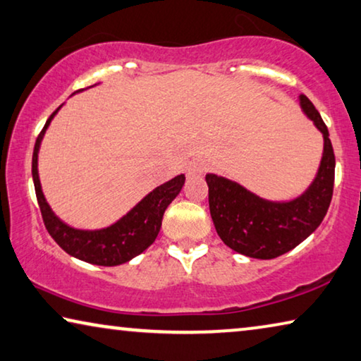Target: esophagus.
I'll return each mask as SVG.
<instances>
[{"label": "esophagus", "mask_w": 361, "mask_h": 361, "mask_svg": "<svg viewBox=\"0 0 361 361\" xmlns=\"http://www.w3.org/2000/svg\"><path fill=\"white\" fill-rule=\"evenodd\" d=\"M204 171H207V168H204V164L202 161H193L188 164L187 174L190 177H197V176H202Z\"/></svg>", "instance_id": "1"}]
</instances>
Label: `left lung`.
Wrapping results in <instances>:
<instances>
[{
    "mask_svg": "<svg viewBox=\"0 0 361 361\" xmlns=\"http://www.w3.org/2000/svg\"><path fill=\"white\" fill-rule=\"evenodd\" d=\"M298 102L324 140L318 173L302 195L289 202H271L226 177H204L216 232L227 247L245 257L273 259L290 252L318 229L328 213L334 188V149L318 109L305 95Z\"/></svg>",
    "mask_w": 361,
    "mask_h": 361,
    "instance_id": "1",
    "label": "left lung"
}]
</instances>
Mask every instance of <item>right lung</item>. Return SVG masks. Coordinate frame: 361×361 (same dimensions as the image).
<instances>
[{
    "label": "right lung",
    "mask_w": 361,
    "mask_h": 361,
    "mask_svg": "<svg viewBox=\"0 0 361 361\" xmlns=\"http://www.w3.org/2000/svg\"><path fill=\"white\" fill-rule=\"evenodd\" d=\"M59 108L49 116L40 135L37 137L32 157L33 185H35L38 207H40L47 231L66 253L82 259V262L98 266H118L130 262L137 255L145 252L158 237L166 208L179 195L185 182V176H176L174 179L158 185L114 224L95 231L71 227L64 221H61L49 208L47 198L43 195L40 177H38V152H40L42 140L45 137L48 126L51 124Z\"/></svg>",
    "instance_id": "1"
}]
</instances>
